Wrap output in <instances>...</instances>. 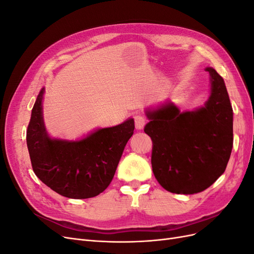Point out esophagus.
Listing matches in <instances>:
<instances>
[{
    "label": "esophagus",
    "instance_id": "34e87169",
    "mask_svg": "<svg viewBox=\"0 0 254 254\" xmlns=\"http://www.w3.org/2000/svg\"><path fill=\"white\" fill-rule=\"evenodd\" d=\"M134 122H135V128L142 129L146 125V123H147V119H146L144 115L137 114L134 117Z\"/></svg>",
    "mask_w": 254,
    "mask_h": 254
}]
</instances>
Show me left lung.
Segmentation results:
<instances>
[{"mask_svg":"<svg viewBox=\"0 0 254 254\" xmlns=\"http://www.w3.org/2000/svg\"><path fill=\"white\" fill-rule=\"evenodd\" d=\"M211 95L195 111L170 103L146 111L144 131L152 141L151 166L161 187L175 194H196L224 174L233 146V110L226 84L213 67Z\"/></svg>","mask_w":254,"mask_h":254,"instance_id":"left-lung-1","label":"left lung"}]
</instances>
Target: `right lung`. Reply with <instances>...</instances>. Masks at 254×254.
<instances>
[{
	"instance_id": "add662e5",
	"label": "right lung",
	"mask_w": 254,
	"mask_h": 254,
	"mask_svg": "<svg viewBox=\"0 0 254 254\" xmlns=\"http://www.w3.org/2000/svg\"><path fill=\"white\" fill-rule=\"evenodd\" d=\"M43 93L44 88L38 94L26 131L34 173L49 188L67 198L86 199L103 193L133 134V119L98 129L79 141L54 140L44 127Z\"/></svg>"
}]
</instances>
